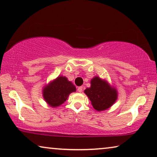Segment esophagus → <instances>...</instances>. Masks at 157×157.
<instances>
[{
	"label": "esophagus",
	"instance_id": "obj_1",
	"mask_svg": "<svg viewBox=\"0 0 157 157\" xmlns=\"http://www.w3.org/2000/svg\"><path fill=\"white\" fill-rule=\"evenodd\" d=\"M82 91H83L82 86H79V87L78 88V91L79 92V93H81V92H82Z\"/></svg>",
	"mask_w": 157,
	"mask_h": 157
}]
</instances>
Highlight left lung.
Returning <instances> with one entry per match:
<instances>
[{"label":"left lung","mask_w":157,"mask_h":157,"mask_svg":"<svg viewBox=\"0 0 157 157\" xmlns=\"http://www.w3.org/2000/svg\"><path fill=\"white\" fill-rule=\"evenodd\" d=\"M84 94L91 101L94 108L98 112L110 108L117 99L116 89L99 77H94L91 79V86L84 90Z\"/></svg>","instance_id":"obj_1"}]
</instances>
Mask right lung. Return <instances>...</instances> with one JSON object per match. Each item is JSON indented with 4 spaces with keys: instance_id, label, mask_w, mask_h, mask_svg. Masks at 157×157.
<instances>
[{
    "instance_id": "right-lung-1",
    "label": "right lung",
    "mask_w": 157,
    "mask_h": 157,
    "mask_svg": "<svg viewBox=\"0 0 157 157\" xmlns=\"http://www.w3.org/2000/svg\"><path fill=\"white\" fill-rule=\"evenodd\" d=\"M75 91V86L66 77L59 76L44 86L43 94L47 103L52 108H56L63 104L70 94Z\"/></svg>"
}]
</instances>
